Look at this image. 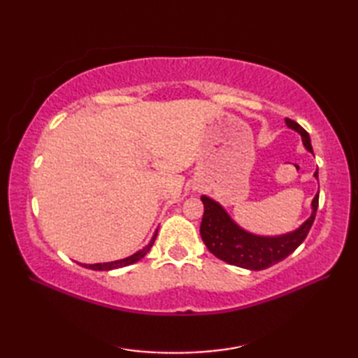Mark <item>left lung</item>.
Instances as JSON below:
<instances>
[{
  "label": "left lung",
  "mask_w": 358,
  "mask_h": 358,
  "mask_svg": "<svg viewBox=\"0 0 358 358\" xmlns=\"http://www.w3.org/2000/svg\"><path fill=\"white\" fill-rule=\"evenodd\" d=\"M286 124L301 135L305 148L309 152H313L309 134L305 129L291 118H286ZM314 175L318 178V172ZM201 201L204 204V214L200 226V234L204 245H206L210 252L220 258V260L238 266V268L262 271L285 260L287 255H291L305 241L310 226H313L315 220L318 194L313 200V215L299 229L291 234L281 235V237H260V235L249 234L235 224L231 217L226 214L224 209L214 200H210L209 196L203 195Z\"/></svg>",
  "instance_id": "8db88e82"
}]
</instances>
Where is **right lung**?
I'll list each match as a JSON object with an SVG mask.
<instances>
[{"instance_id": "1", "label": "right lung", "mask_w": 358, "mask_h": 358, "mask_svg": "<svg viewBox=\"0 0 358 358\" xmlns=\"http://www.w3.org/2000/svg\"><path fill=\"white\" fill-rule=\"evenodd\" d=\"M155 238H157V232H155V235L154 237H152V240H150V243L149 245L146 246V248H143L141 250H138V252L136 254H134V255H131V257H127V258H123V260H117V262H110V263H96V264H85V268H89V269H94V271H112V269H117V268H124V266H129V264H134V263H136L138 260H141V258L146 255L149 250H150V248H152V245H154V241H155Z\"/></svg>"}]
</instances>
